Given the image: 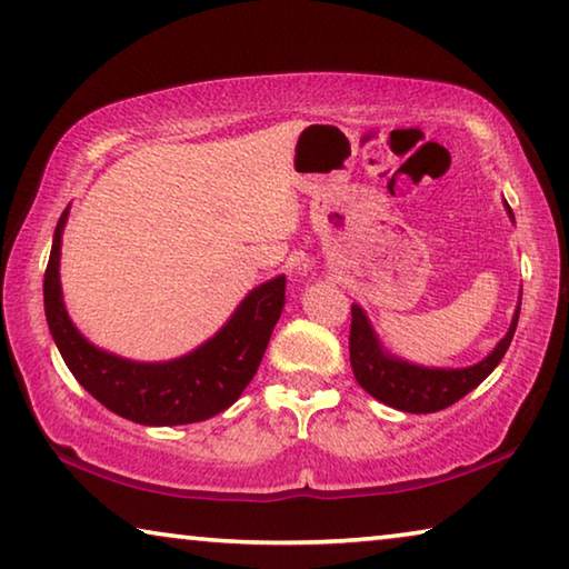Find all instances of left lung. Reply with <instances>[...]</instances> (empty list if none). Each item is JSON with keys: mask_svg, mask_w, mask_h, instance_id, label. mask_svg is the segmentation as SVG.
Segmentation results:
<instances>
[{"mask_svg": "<svg viewBox=\"0 0 569 569\" xmlns=\"http://www.w3.org/2000/svg\"><path fill=\"white\" fill-rule=\"evenodd\" d=\"M505 210L509 220L515 223L512 208ZM519 306H522V291H519V301L515 308L512 323L485 359L465 366V369H445V366H421L401 359V356L391 353L387 346L381 343L379 333L359 303H351V336H349V351H351V369L353 377L359 381L363 391H369L373 399L387 403L391 409L409 411V413H431L451 407V403L467 397L471 389H477L489 373L497 369L507 353L512 336L517 331L519 321Z\"/></svg>", "mask_w": 569, "mask_h": 569, "instance_id": "obj_1", "label": "left lung"}]
</instances>
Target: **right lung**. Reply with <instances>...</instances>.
I'll return each mask as SVG.
<instances>
[{
    "mask_svg": "<svg viewBox=\"0 0 569 569\" xmlns=\"http://www.w3.org/2000/svg\"><path fill=\"white\" fill-rule=\"evenodd\" d=\"M70 206L57 220L44 271V316L67 369L102 407L146 427L206 421L233 407L256 377L273 326L281 319L286 276L248 291L230 319L196 349L170 361H132L84 339L64 308L60 283L62 233Z\"/></svg>",
    "mask_w": 569,
    "mask_h": 569,
    "instance_id": "add662e5",
    "label": "right lung"
}]
</instances>
